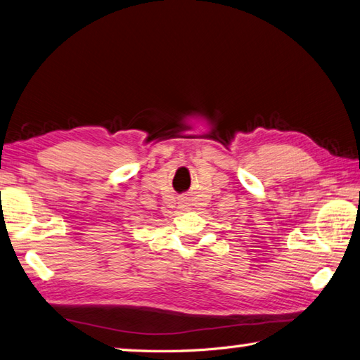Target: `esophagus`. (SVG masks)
I'll return each instance as SVG.
<instances>
[{
    "label": "esophagus",
    "mask_w": 360,
    "mask_h": 360,
    "mask_svg": "<svg viewBox=\"0 0 360 360\" xmlns=\"http://www.w3.org/2000/svg\"><path fill=\"white\" fill-rule=\"evenodd\" d=\"M180 210H181V211H188V210H189V205L183 202V203L180 205Z\"/></svg>",
    "instance_id": "obj_1"
}]
</instances>
